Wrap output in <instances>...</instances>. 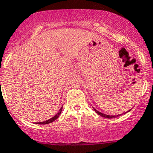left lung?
I'll return each instance as SVG.
<instances>
[{"label":"left lung","instance_id":"obj_1","mask_svg":"<svg viewBox=\"0 0 153 153\" xmlns=\"http://www.w3.org/2000/svg\"><path fill=\"white\" fill-rule=\"evenodd\" d=\"M94 108V110L95 111V113H98V114L99 115V116H101V117H105V118H108V119H110V118H115V117H119V116H120V115H117V116H110V115L104 114V113H100V112H98V111L97 110V109H95V108ZM130 111H131V109L127 111V112H125V113H123V114L128 113V112H130ZM120 115H122V114H120Z\"/></svg>","mask_w":153,"mask_h":153}]
</instances>
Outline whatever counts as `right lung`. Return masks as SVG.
Here are the masks:
<instances>
[{
	"label": "right lung",
	"mask_w": 153,
	"mask_h": 153,
	"mask_svg": "<svg viewBox=\"0 0 153 153\" xmlns=\"http://www.w3.org/2000/svg\"><path fill=\"white\" fill-rule=\"evenodd\" d=\"M62 106L61 108L59 109V112H58V113H57V114L55 115V116H54V117H53L52 118L48 120H46V121H43V122H39V123H36V124H48V123H52L53 121H55V120L59 118V116H60V114H61V113H62Z\"/></svg>",
	"instance_id": "obj_1"
}]
</instances>
